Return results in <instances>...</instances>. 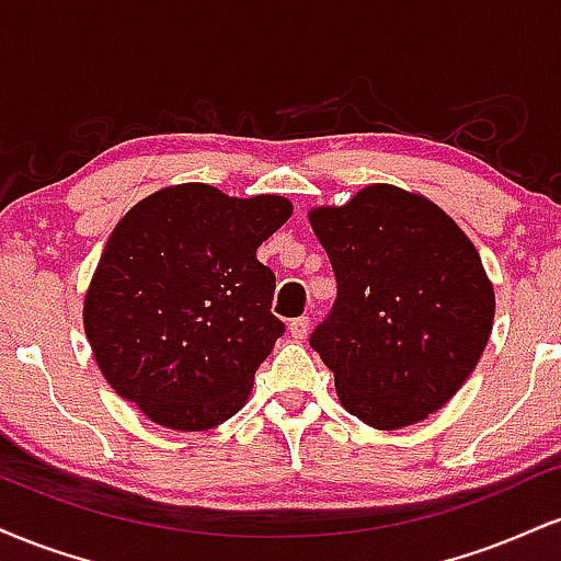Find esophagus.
<instances>
[{
    "mask_svg": "<svg viewBox=\"0 0 561 561\" xmlns=\"http://www.w3.org/2000/svg\"><path fill=\"white\" fill-rule=\"evenodd\" d=\"M308 327H311V319L308 317H298L289 321V334H293L295 340H306L308 337Z\"/></svg>",
    "mask_w": 561,
    "mask_h": 561,
    "instance_id": "obj_1",
    "label": "esophagus"
}]
</instances>
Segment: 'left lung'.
<instances>
[{
  "label": "left lung",
  "instance_id": "left-lung-1",
  "mask_svg": "<svg viewBox=\"0 0 561 561\" xmlns=\"http://www.w3.org/2000/svg\"><path fill=\"white\" fill-rule=\"evenodd\" d=\"M311 227L337 279L311 332L340 403L377 430L422 422L478 366L493 327V285L469 242L435 203L371 184Z\"/></svg>",
  "mask_w": 561,
  "mask_h": 561
}]
</instances>
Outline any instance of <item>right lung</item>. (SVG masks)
<instances>
[{"instance_id":"1","label":"right lung","mask_w":561,"mask_h":561,"mask_svg":"<svg viewBox=\"0 0 561 561\" xmlns=\"http://www.w3.org/2000/svg\"><path fill=\"white\" fill-rule=\"evenodd\" d=\"M293 214L285 197L179 184L134 205L107 237L83 330L113 390L184 433L227 422L285 321L255 250Z\"/></svg>"}]
</instances>
